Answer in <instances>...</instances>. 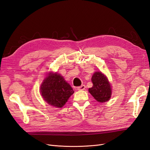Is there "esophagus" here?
Here are the masks:
<instances>
[{
    "label": "esophagus",
    "mask_w": 150,
    "mask_h": 150,
    "mask_svg": "<svg viewBox=\"0 0 150 150\" xmlns=\"http://www.w3.org/2000/svg\"><path fill=\"white\" fill-rule=\"evenodd\" d=\"M86 88V86L84 85H81V86H79V87H78V90L79 91H81V90H84Z\"/></svg>",
    "instance_id": "esophagus-1"
}]
</instances>
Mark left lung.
<instances>
[{
    "instance_id": "left-lung-1",
    "label": "left lung",
    "mask_w": 150,
    "mask_h": 150,
    "mask_svg": "<svg viewBox=\"0 0 150 150\" xmlns=\"http://www.w3.org/2000/svg\"><path fill=\"white\" fill-rule=\"evenodd\" d=\"M93 86L89 88V93L98 102L104 103L111 97V86L106 76L101 71L95 72L91 78Z\"/></svg>"
}]
</instances>
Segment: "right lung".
Listing matches in <instances>:
<instances>
[{
    "instance_id": "add662e5",
    "label": "right lung",
    "mask_w": 150,
    "mask_h": 150,
    "mask_svg": "<svg viewBox=\"0 0 150 150\" xmlns=\"http://www.w3.org/2000/svg\"><path fill=\"white\" fill-rule=\"evenodd\" d=\"M40 93L49 105L62 108L64 106L74 91L69 83L59 74L49 72L40 85Z\"/></svg>"
}]
</instances>
